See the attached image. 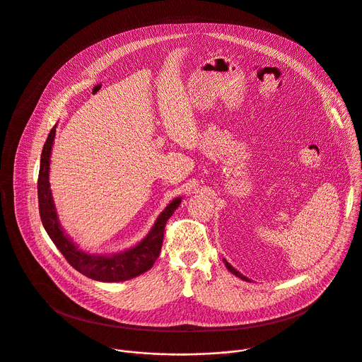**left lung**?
Returning <instances> with one entry per match:
<instances>
[{
  "mask_svg": "<svg viewBox=\"0 0 362 362\" xmlns=\"http://www.w3.org/2000/svg\"><path fill=\"white\" fill-rule=\"evenodd\" d=\"M223 262H224V264H226V267H227V270H230V272H231V273H233V274H234V276H237V277H238V279H242V280H245V281H250V280H249V279H247V277H245V276H243V274H242V273H238V272H237V270H235V269H234V267H233V266H230V264H228V263H227V262H226V260H224V259H223Z\"/></svg>",
  "mask_w": 362,
  "mask_h": 362,
  "instance_id": "1",
  "label": "left lung"
}]
</instances>
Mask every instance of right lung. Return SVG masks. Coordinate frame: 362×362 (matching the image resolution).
<instances>
[{"label": "right lung", "instance_id": "add662e5", "mask_svg": "<svg viewBox=\"0 0 362 362\" xmlns=\"http://www.w3.org/2000/svg\"><path fill=\"white\" fill-rule=\"evenodd\" d=\"M54 138H55V127L51 129L45 141V145L41 153V166H40V175H38L40 216H41L42 226L47 230L48 235L51 237L54 245L58 247V250L62 253L66 262L76 272L96 281H106V283L125 281L148 272L159 257L162 243H163L166 221L179 207L182 199L180 197L175 199L160 213L151 233L136 247L129 249L124 253L112 255V256L86 255L81 252L64 234L57 217L54 200L49 190V182H48L49 156H51Z\"/></svg>", "mask_w": 362, "mask_h": 362}]
</instances>
